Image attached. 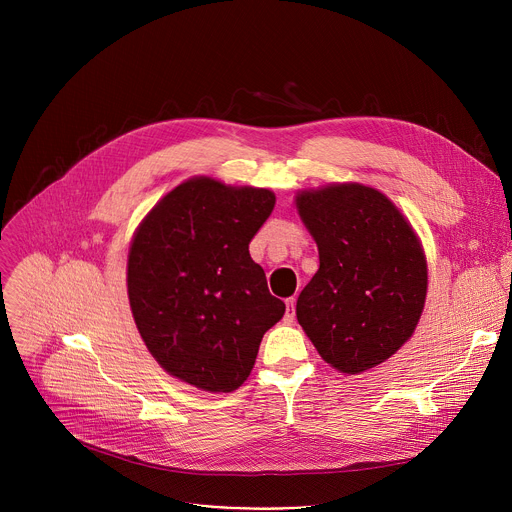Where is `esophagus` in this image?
<instances>
[{
    "mask_svg": "<svg viewBox=\"0 0 512 512\" xmlns=\"http://www.w3.org/2000/svg\"><path fill=\"white\" fill-rule=\"evenodd\" d=\"M294 318H296V298H289L285 302V316H283V320L285 322H294Z\"/></svg>",
    "mask_w": 512,
    "mask_h": 512,
    "instance_id": "obj_1",
    "label": "esophagus"
}]
</instances>
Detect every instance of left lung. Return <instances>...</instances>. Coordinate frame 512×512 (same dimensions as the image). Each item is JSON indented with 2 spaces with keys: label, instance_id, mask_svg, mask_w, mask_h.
<instances>
[{
  "label": "left lung",
  "instance_id": "obj_1",
  "mask_svg": "<svg viewBox=\"0 0 512 512\" xmlns=\"http://www.w3.org/2000/svg\"><path fill=\"white\" fill-rule=\"evenodd\" d=\"M296 206L320 255L298 298V322L336 371H369L411 338L421 318V243L399 208L371 186L304 190Z\"/></svg>",
  "mask_w": 512,
  "mask_h": 512
}]
</instances>
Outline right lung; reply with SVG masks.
<instances>
[{"label": "right lung", "instance_id": "1", "mask_svg": "<svg viewBox=\"0 0 512 512\" xmlns=\"http://www.w3.org/2000/svg\"><path fill=\"white\" fill-rule=\"evenodd\" d=\"M275 206L267 188L198 176L143 218L127 259L135 326L172 377L210 393L239 389L263 334L285 314L249 243Z\"/></svg>", "mask_w": 512, "mask_h": 512}]
</instances>
